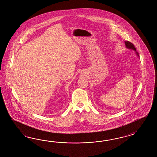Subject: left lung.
I'll return each instance as SVG.
<instances>
[{
	"mask_svg": "<svg viewBox=\"0 0 157 157\" xmlns=\"http://www.w3.org/2000/svg\"><path fill=\"white\" fill-rule=\"evenodd\" d=\"M125 44L126 48H128V49H130L134 50V51H135V53H136V55L138 56V57H139V53H138V52H136V48L135 47V46H134V45H133L132 43L129 42L128 41H125Z\"/></svg>",
	"mask_w": 157,
	"mask_h": 157,
	"instance_id": "1",
	"label": "left lung"
}]
</instances>
